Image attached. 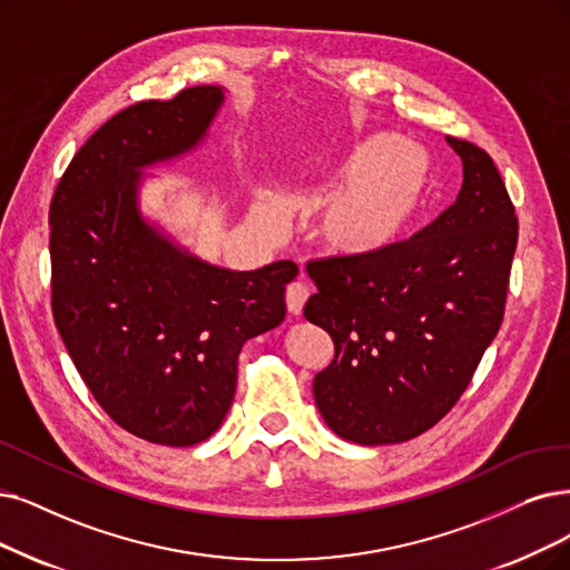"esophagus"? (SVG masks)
Wrapping results in <instances>:
<instances>
[{
	"instance_id": "1",
	"label": "esophagus",
	"mask_w": 570,
	"mask_h": 570,
	"mask_svg": "<svg viewBox=\"0 0 570 570\" xmlns=\"http://www.w3.org/2000/svg\"><path fill=\"white\" fill-rule=\"evenodd\" d=\"M308 302V287L304 283H289L285 289V304L292 315H299Z\"/></svg>"
}]
</instances>
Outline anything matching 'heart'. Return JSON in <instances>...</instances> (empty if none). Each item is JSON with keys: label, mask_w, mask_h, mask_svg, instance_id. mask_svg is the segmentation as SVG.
I'll list each match as a JSON object with an SVG mask.
<instances>
[{"label": "heart", "mask_w": 570, "mask_h": 570, "mask_svg": "<svg viewBox=\"0 0 570 570\" xmlns=\"http://www.w3.org/2000/svg\"><path fill=\"white\" fill-rule=\"evenodd\" d=\"M432 181V158L414 140L374 138L355 145L327 187H336L313 222L330 255L370 257L395 245L421 213ZM264 226L281 222V203L262 196L255 208Z\"/></svg>", "instance_id": "obj_1"}]
</instances>
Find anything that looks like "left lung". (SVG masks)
Instances as JSON below:
<instances>
[{
    "label": "left lung",
    "instance_id": "obj_1",
    "mask_svg": "<svg viewBox=\"0 0 570 570\" xmlns=\"http://www.w3.org/2000/svg\"><path fill=\"white\" fill-rule=\"evenodd\" d=\"M463 161L456 203L370 257L306 264V321L334 341L313 381L338 438L397 444L442 421L470 385L505 315L519 222L493 158L446 138Z\"/></svg>",
    "mask_w": 570,
    "mask_h": 570
}]
</instances>
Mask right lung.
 I'll list each match as a JSON object with an SVG mask.
<instances>
[{
	"label": "right lung",
	"mask_w": 570,
	"mask_h": 570,
	"mask_svg": "<svg viewBox=\"0 0 570 570\" xmlns=\"http://www.w3.org/2000/svg\"><path fill=\"white\" fill-rule=\"evenodd\" d=\"M224 96L185 88L130 105L75 154L51 198V311L105 414L151 444L191 446L222 425L247 338L278 327L299 268L229 271L181 253L138 213L140 168L191 149Z\"/></svg>",
	"instance_id": "obj_1"
}]
</instances>
